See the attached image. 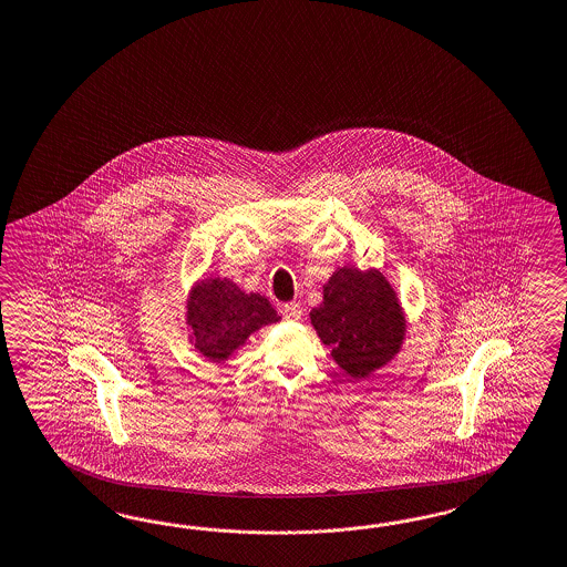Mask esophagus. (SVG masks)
I'll use <instances>...</instances> for the list:
<instances>
[{
	"mask_svg": "<svg viewBox=\"0 0 567 567\" xmlns=\"http://www.w3.org/2000/svg\"><path fill=\"white\" fill-rule=\"evenodd\" d=\"M284 317L288 320H300L302 308H300L298 302H288V305L284 306Z\"/></svg>",
	"mask_w": 567,
	"mask_h": 567,
	"instance_id": "esophagus-1",
	"label": "esophagus"
}]
</instances>
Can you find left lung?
I'll use <instances>...</instances> for the list:
<instances>
[{
  "instance_id": "left-lung-1",
  "label": "left lung",
  "mask_w": 567,
  "mask_h": 567,
  "mask_svg": "<svg viewBox=\"0 0 567 567\" xmlns=\"http://www.w3.org/2000/svg\"><path fill=\"white\" fill-rule=\"evenodd\" d=\"M310 322L334 363L355 380L392 362L405 341V310L391 281L378 269L355 265L334 269Z\"/></svg>"
}]
</instances>
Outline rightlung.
I'll return each instance as SVG.
<instances>
[{
	"label": "right lung",
	"mask_w": 567,
	"mask_h": 567,
	"mask_svg": "<svg viewBox=\"0 0 567 567\" xmlns=\"http://www.w3.org/2000/svg\"><path fill=\"white\" fill-rule=\"evenodd\" d=\"M279 319L265 296L247 293L226 277L197 279L187 296L189 343L209 362H228L250 334Z\"/></svg>",
	"instance_id": "obj_1"
}]
</instances>
